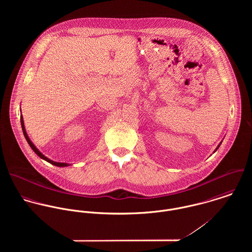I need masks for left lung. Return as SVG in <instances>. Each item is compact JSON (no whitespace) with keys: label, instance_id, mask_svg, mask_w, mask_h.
<instances>
[{"label":"left lung","instance_id":"8db88e82","mask_svg":"<svg viewBox=\"0 0 252 252\" xmlns=\"http://www.w3.org/2000/svg\"><path fill=\"white\" fill-rule=\"evenodd\" d=\"M219 145H220V144H219ZM219 145H218V146H217V148H218V147H219ZM217 148H216V150H217Z\"/></svg>","mask_w":252,"mask_h":252}]
</instances>
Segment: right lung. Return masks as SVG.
<instances>
[{
    "label": "right lung",
    "mask_w": 252,
    "mask_h": 252,
    "mask_svg": "<svg viewBox=\"0 0 252 252\" xmlns=\"http://www.w3.org/2000/svg\"><path fill=\"white\" fill-rule=\"evenodd\" d=\"M20 121H21V126H22V131H23V134H24V137H25V139H26V141L28 142V144L29 145L31 146V148L35 151V153H36V155L38 156V157H40L41 159H43V160H45V161H47L48 163H50V164H52V165H54V166H57V167H67V166H69V164L68 163H59V162H54V161H52V160H50V159H48L47 157H45L37 148H36V146L34 145V144L31 142V140L29 139V137H28V135H27V133H26V130H25V126H24V121H23V117H22V115L20 116Z\"/></svg>",
    "instance_id": "right-lung-1"
}]
</instances>
